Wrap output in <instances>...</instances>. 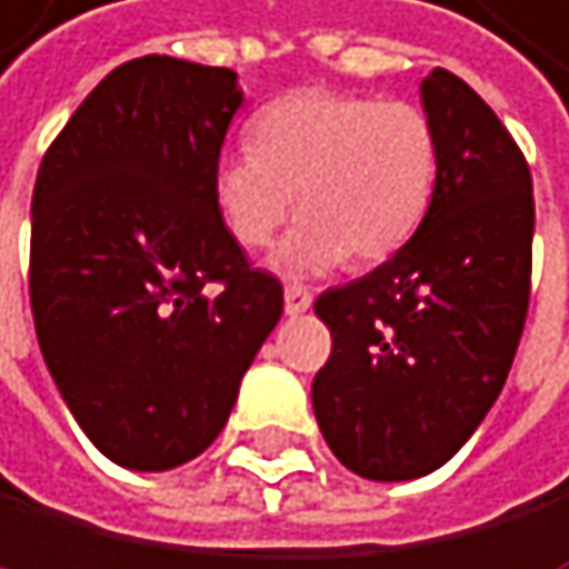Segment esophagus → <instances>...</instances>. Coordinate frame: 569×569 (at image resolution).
I'll return each mask as SVG.
<instances>
[{"label": "esophagus", "mask_w": 569, "mask_h": 569, "mask_svg": "<svg viewBox=\"0 0 569 569\" xmlns=\"http://www.w3.org/2000/svg\"><path fill=\"white\" fill-rule=\"evenodd\" d=\"M311 308V290L305 282H290L287 287V315H305Z\"/></svg>", "instance_id": "1"}]
</instances>
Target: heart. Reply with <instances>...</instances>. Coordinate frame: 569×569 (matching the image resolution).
<instances>
[{
	"instance_id": "heart-1",
	"label": "heart",
	"mask_w": 569,
	"mask_h": 569,
	"mask_svg": "<svg viewBox=\"0 0 569 569\" xmlns=\"http://www.w3.org/2000/svg\"><path fill=\"white\" fill-rule=\"evenodd\" d=\"M439 180L432 116L403 98L305 88L254 119V148L219 159L212 177L222 226L264 251L293 212L282 272H326L343 258L382 261L415 237Z\"/></svg>"
}]
</instances>
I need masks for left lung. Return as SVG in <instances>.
<instances>
[{
	"label": "left lung",
	"instance_id": "8db88e82",
	"mask_svg": "<svg viewBox=\"0 0 569 569\" xmlns=\"http://www.w3.org/2000/svg\"><path fill=\"white\" fill-rule=\"evenodd\" d=\"M421 102L439 133V180L418 233L315 300L332 332L315 418L340 463L371 481L432 475L471 439L507 382L531 300L525 151L450 70L425 77Z\"/></svg>",
	"mask_w": 569,
	"mask_h": 569
}]
</instances>
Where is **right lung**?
Segmentation results:
<instances>
[{
    "label": "right lung",
    "instance_id": "obj_1",
    "mask_svg": "<svg viewBox=\"0 0 569 569\" xmlns=\"http://www.w3.org/2000/svg\"><path fill=\"white\" fill-rule=\"evenodd\" d=\"M243 94L226 67H116L49 144L31 198V315L77 425L112 463L169 471L216 442L282 315L212 177Z\"/></svg>",
    "mask_w": 569,
    "mask_h": 569
}]
</instances>
